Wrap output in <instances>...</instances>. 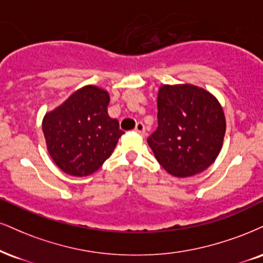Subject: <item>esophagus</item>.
I'll use <instances>...</instances> for the list:
<instances>
[{
  "instance_id": "esophagus-1",
  "label": "esophagus",
  "mask_w": 263,
  "mask_h": 263,
  "mask_svg": "<svg viewBox=\"0 0 263 263\" xmlns=\"http://www.w3.org/2000/svg\"><path fill=\"white\" fill-rule=\"evenodd\" d=\"M135 131H136V132H138V134L143 136V135H144V132H145V127H144L143 123H142V122H137V123H136Z\"/></svg>"
}]
</instances>
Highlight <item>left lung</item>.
<instances>
[{
    "label": "left lung",
    "mask_w": 263,
    "mask_h": 263,
    "mask_svg": "<svg viewBox=\"0 0 263 263\" xmlns=\"http://www.w3.org/2000/svg\"><path fill=\"white\" fill-rule=\"evenodd\" d=\"M226 134V116L210 91L192 84L163 85L158 93V127L148 137L167 173L186 178L216 160Z\"/></svg>",
    "instance_id": "left-lung-1"
}]
</instances>
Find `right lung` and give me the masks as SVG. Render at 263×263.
Wrapping results in <instances>:
<instances>
[{"instance_id":"right-lung-1","label":"right lung","mask_w":263,"mask_h":263,"mask_svg":"<svg viewBox=\"0 0 263 263\" xmlns=\"http://www.w3.org/2000/svg\"><path fill=\"white\" fill-rule=\"evenodd\" d=\"M110 97L101 88L85 85L43 120L50 157L63 173L88 176L111 156L123 131L107 115Z\"/></svg>"}]
</instances>
